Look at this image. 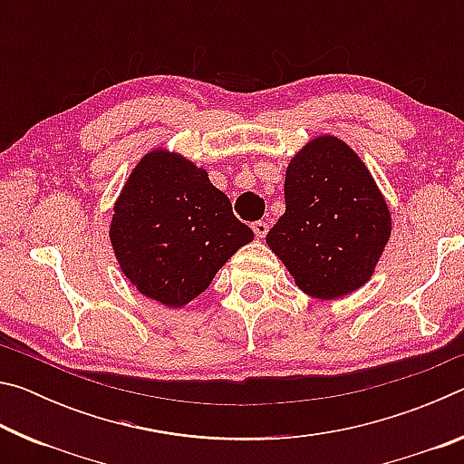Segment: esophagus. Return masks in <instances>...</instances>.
Returning <instances> with one entry per match:
<instances>
[{
    "instance_id": "1",
    "label": "esophagus",
    "mask_w": 464,
    "mask_h": 464,
    "mask_svg": "<svg viewBox=\"0 0 464 464\" xmlns=\"http://www.w3.org/2000/svg\"><path fill=\"white\" fill-rule=\"evenodd\" d=\"M251 229H254V233H256V237H266V233H268V229H270V227H268V223H266V221H256L254 225H251Z\"/></svg>"
}]
</instances>
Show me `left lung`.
<instances>
[{"instance_id": "1", "label": "left lung", "mask_w": 464, "mask_h": 464, "mask_svg": "<svg viewBox=\"0 0 464 464\" xmlns=\"http://www.w3.org/2000/svg\"><path fill=\"white\" fill-rule=\"evenodd\" d=\"M286 210L266 235L296 286L329 301L372 276L391 213L362 160L335 137H317L288 163Z\"/></svg>"}]
</instances>
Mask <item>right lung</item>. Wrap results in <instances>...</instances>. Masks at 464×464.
<instances>
[{
	"label": "right lung",
	"mask_w": 464,
	"mask_h": 464,
	"mask_svg": "<svg viewBox=\"0 0 464 464\" xmlns=\"http://www.w3.org/2000/svg\"><path fill=\"white\" fill-rule=\"evenodd\" d=\"M254 239L202 168L163 149L132 169L110 225L116 260L140 295L184 307Z\"/></svg>",
	"instance_id": "right-lung-1"
}]
</instances>
